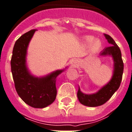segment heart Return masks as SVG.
Instances as JSON below:
<instances>
[{
    "instance_id": "b5f03b06",
    "label": "heart",
    "mask_w": 132,
    "mask_h": 132,
    "mask_svg": "<svg viewBox=\"0 0 132 132\" xmlns=\"http://www.w3.org/2000/svg\"><path fill=\"white\" fill-rule=\"evenodd\" d=\"M94 40L93 37H92V36H87L85 38V40L86 43H89L91 42L92 41ZM101 46V41L98 40V39H96V40H94L93 42H92V49L94 50H97L98 49L100 48Z\"/></svg>"
}]
</instances>
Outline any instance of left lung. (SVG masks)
Returning a JSON list of instances; mask_svg holds the SVG:
<instances>
[{"label":"left lung","instance_id":"8db88e82","mask_svg":"<svg viewBox=\"0 0 132 132\" xmlns=\"http://www.w3.org/2000/svg\"><path fill=\"white\" fill-rule=\"evenodd\" d=\"M110 47L103 49L100 53L101 56H111L113 59V73L112 78L106 85L94 94H86L82 93L80 87L77 93L79 101L82 105L89 107H96L103 105L108 101L113 94L118 90L120 85L124 70V63L122 59V54L119 47L109 35L104 34Z\"/></svg>","mask_w":132,"mask_h":132}]
</instances>
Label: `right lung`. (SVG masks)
I'll use <instances>...</instances> for the list:
<instances>
[{"mask_svg":"<svg viewBox=\"0 0 132 132\" xmlns=\"http://www.w3.org/2000/svg\"><path fill=\"white\" fill-rule=\"evenodd\" d=\"M36 31H28L15 42L10 63L14 86L19 97L33 108H43L55 100L56 78L63 70H57L40 78L29 72L26 66L27 48Z\"/></svg>","mask_w":132,"mask_h":132,"instance_id":"1","label":"right lung"}]
</instances>
